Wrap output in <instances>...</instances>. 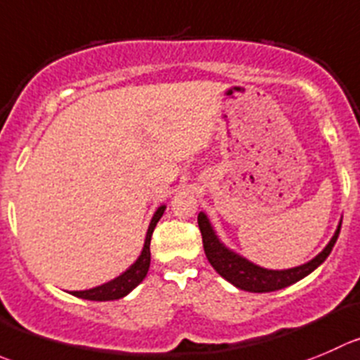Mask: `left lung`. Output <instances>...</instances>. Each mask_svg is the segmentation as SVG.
Listing matches in <instances>:
<instances>
[{
	"label": "left lung",
	"instance_id": "left-lung-1",
	"mask_svg": "<svg viewBox=\"0 0 360 360\" xmlns=\"http://www.w3.org/2000/svg\"><path fill=\"white\" fill-rule=\"evenodd\" d=\"M197 221L202 233L205 257L211 262L212 267L216 269V273H218L219 276L225 278L226 281H230L232 285H236L240 290L257 292V294L280 290V288L288 287V285L295 283V281L302 280V278L308 276L309 273H313V271L329 257L334 244H336L341 229V225L338 226L336 233H334L330 243L326 246V250L320 255H316V257L313 258L311 262H308V264L299 265V267L294 269H287V271H269V269L258 267V265L248 262L246 258L239 257V255L226 250V248L219 243L218 237L214 236L211 225H209L207 216H205L204 212L198 214Z\"/></svg>",
	"mask_w": 360,
	"mask_h": 360
}]
</instances>
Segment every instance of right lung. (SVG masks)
Returning <instances> with one entry per match:
<instances>
[{
  "instance_id": "1",
  "label": "right lung",
  "mask_w": 360,
  "mask_h": 360,
  "mask_svg": "<svg viewBox=\"0 0 360 360\" xmlns=\"http://www.w3.org/2000/svg\"><path fill=\"white\" fill-rule=\"evenodd\" d=\"M163 211H165V205L158 207V211H156L155 216H153L151 223H149L148 236H146L144 250H142L141 257L137 258V262L128 269L127 273H123L120 278L109 281V283L102 285V287L91 288V290L72 292V295H77V297H82V299H89V301H112V299L124 297L128 292L134 290V288L144 280L146 274H148L149 271V264H151V250H149V246H151V237H153V232H155L156 223H158V219L162 218Z\"/></svg>"
}]
</instances>
